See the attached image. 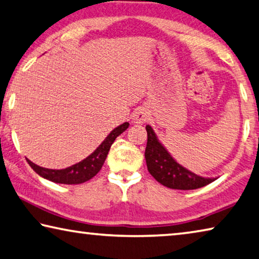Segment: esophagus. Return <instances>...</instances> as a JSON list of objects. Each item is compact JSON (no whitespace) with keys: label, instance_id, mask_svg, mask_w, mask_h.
Listing matches in <instances>:
<instances>
[{"label":"esophagus","instance_id":"obj_1","mask_svg":"<svg viewBox=\"0 0 259 259\" xmlns=\"http://www.w3.org/2000/svg\"><path fill=\"white\" fill-rule=\"evenodd\" d=\"M149 118V113L144 109H138L133 114V122L134 123H143Z\"/></svg>","mask_w":259,"mask_h":259}]
</instances>
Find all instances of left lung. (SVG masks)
<instances>
[{
    "label": "left lung",
    "mask_w": 259,
    "mask_h": 259,
    "mask_svg": "<svg viewBox=\"0 0 259 259\" xmlns=\"http://www.w3.org/2000/svg\"><path fill=\"white\" fill-rule=\"evenodd\" d=\"M147 144L145 149L146 166L150 174L162 186L178 190H194L205 187L215 179L202 178L191 173L170 157L167 150L160 144L153 129L146 125Z\"/></svg>",
    "instance_id": "8db88e82"
}]
</instances>
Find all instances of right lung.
Here are the masks:
<instances>
[{
	"label": "right lung",
	"mask_w": 259,
	"mask_h": 259,
	"mask_svg": "<svg viewBox=\"0 0 259 259\" xmlns=\"http://www.w3.org/2000/svg\"><path fill=\"white\" fill-rule=\"evenodd\" d=\"M129 123L124 122L123 124L118 125L117 128H115L112 133H110L107 138L101 143L99 147L93 152L92 154H90L88 158L81 160L80 162L72 165L64 169H49V168H44L38 165H35L30 160L27 159L28 165L31 166L36 174L42 176L44 179H47L49 181L61 183V184H80L84 183L89 180L94 178L99 170L101 169L102 165H104L106 158L109 152L110 146L115 141V138L128 129Z\"/></svg>",
	"instance_id": "obj_1"
}]
</instances>
